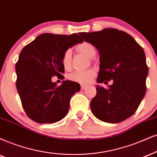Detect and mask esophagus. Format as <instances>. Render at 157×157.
I'll return each instance as SVG.
<instances>
[{"label":"esophagus","instance_id":"34e87169","mask_svg":"<svg viewBox=\"0 0 157 157\" xmlns=\"http://www.w3.org/2000/svg\"><path fill=\"white\" fill-rule=\"evenodd\" d=\"M88 86V85L87 84H82V90H85V89H86V87H87Z\"/></svg>","mask_w":157,"mask_h":157}]
</instances>
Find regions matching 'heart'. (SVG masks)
Here are the masks:
<instances>
[{
	"mask_svg": "<svg viewBox=\"0 0 157 157\" xmlns=\"http://www.w3.org/2000/svg\"><path fill=\"white\" fill-rule=\"evenodd\" d=\"M77 49L90 58L92 57L94 52H96L94 46L87 42H84L79 44L77 46ZM71 59H72V52L71 49H67L64 52L62 57V65L65 69H69L71 67ZM94 74H95V72L92 69H88L86 71H77L71 73L68 75V78L70 80L73 81V82L85 84V83L91 82Z\"/></svg>",
	"mask_w": 157,
	"mask_h": 157,
	"instance_id": "heart-1",
	"label": "heart"
}]
</instances>
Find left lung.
Wrapping results in <instances>:
<instances>
[{
	"mask_svg": "<svg viewBox=\"0 0 157 157\" xmlns=\"http://www.w3.org/2000/svg\"><path fill=\"white\" fill-rule=\"evenodd\" d=\"M79 35L99 51L97 83L113 82L108 89L97 85L91 111L105 122L124 121L135 113L146 92L148 68L144 49L130 35L117 29Z\"/></svg>",
	"mask_w": 157,
	"mask_h": 157,
	"instance_id": "obj_1",
	"label": "left lung"
}]
</instances>
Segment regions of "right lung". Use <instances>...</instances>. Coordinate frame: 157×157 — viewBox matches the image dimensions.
Returning <instances> with one entry per match:
<instances>
[{
    "label": "right lung",
    "instance_id": "1",
    "mask_svg": "<svg viewBox=\"0 0 157 157\" xmlns=\"http://www.w3.org/2000/svg\"><path fill=\"white\" fill-rule=\"evenodd\" d=\"M84 40L77 33H43L23 48L16 63L17 89L28 117L40 124L57 122L67 115L70 100L80 91L78 83L63 81L60 86L52 82L62 76L63 53Z\"/></svg>",
    "mask_w": 157,
    "mask_h": 157
}]
</instances>
